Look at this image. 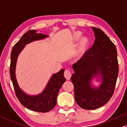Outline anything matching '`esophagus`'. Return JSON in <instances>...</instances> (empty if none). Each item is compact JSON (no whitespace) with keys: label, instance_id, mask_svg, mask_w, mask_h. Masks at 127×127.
Wrapping results in <instances>:
<instances>
[{"label":"esophagus","instance_id":"esophagus-1","mask_svg":"<svg viewBox=\"0 0 127 127\" xmlns=\"http://www.w3.org/2000/svg\"><path fill=\"white\" fill-rule=\"evenodd\" d=\"M64 76L66 78L67 80H69L70 79V78L71 77V73L69 70H65V72H64Z\"/></svg>","mask_w":127,"mask_h":127}]
</instances>
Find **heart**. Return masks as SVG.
<instances>
[{
  "instance_id": "1",
  "label": "heart",
  "mask_w": 127,
  "mask_h": 127,
  "mask_svg": "<svg viewBox=\"0 0 127 127\" xmlns=\"http://www.w3.org/2000/svg\"><path fill=\"white\" fill-rule=\"evenodd\" d=\"M81 36V33L80 32H75L73 34V39L77 40ZM90 40L87 37H84L81 39L79 44L78 45L77 50L76 51V55L78 57H81L87 51L88 48L90 46Z\"/></svg>"
}]
</instances>
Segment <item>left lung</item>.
<instances>
[{"instance_id": "left-lung-1", "label": "left lung", "mask_w": 127, "mask_h": 127, "mask_svg": "<svg viewBox=\"0 0 127 127\" xmlns=\"http://www.w3.org/2000/svg\"><path fill=\"white\" fill-rule=\"evenodd\" d=\"M95 40L92 48L72 65L75 73L71 77L76 102L85 109L102 107L113 95L118 75V62L115 45L99 28L92 27ZM102 75L100 87L94 89L90 81Z\"/></svg>"}]
</instances>
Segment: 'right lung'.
<instances>
[{
    "instance_id": "1",
    "label": "right lung",
    "mask_w": 127,
    "mask_h": 127,
    "mask_svg": "<svg viewBox=\"0 0 127 127\" xmlns=\"http://www.w3.org/2000/svg\"><path fill=\"white\" fill-rule=\"evenodd\" d=\"M35 30H29L23 35L13 46L10 55V75L13 85L16 96L21 104L30 110L40 112H47L52 110L56 104V98L61 87L65 82L64 69L53 75L46 88L42 94L36 96L25 94L19 87L15 76V66L17 58L25 45L36 40L44 39L48 36Z\"/></svg>"
}]
</instances>
